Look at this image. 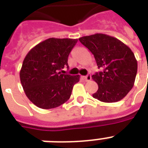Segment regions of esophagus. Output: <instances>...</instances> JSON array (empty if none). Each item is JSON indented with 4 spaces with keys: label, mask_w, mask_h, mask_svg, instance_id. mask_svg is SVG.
<instances>
[{
    "label": "esophagus",
    "mask_w": 148,
    "mask_h": 148,
    "mask_svg": "<svg viewBox=\"0 0 148 148\" xmlns=\"http://www.w3.org/2000/svg\"><path fill=\"white\" fill-rule=\"evenodd\" d=\"M84 80H85L86 81H90V80H91V76H90V74H88L87 76L84 77Z\"/></svg>",
    "instance_id": "1"
}]
</instances>
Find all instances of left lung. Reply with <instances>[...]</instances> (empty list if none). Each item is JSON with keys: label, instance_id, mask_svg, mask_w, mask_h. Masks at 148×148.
Instances as JSON below:
<instances>
[{"label": "left lung", "instance_id": "8db88e82", "mask_svg": "<svg viewBox=\"0 0 148 148\" xmlns=\"http://www.w3.org/2000/svg\"><path fill=\"white\" fill-rule=\"evenodd\" d=\"M80 42L94 54L102 71L92 75L98 89L93 97L105 103L117 102L132 89L138 71L134 54L117 38L95 34L79 38Z\"/></svg>", "mask_w": 148, "mask_h": 148}]
</instances>
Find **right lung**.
I'll return each instance as SVG.
<instances>
[{"mask_svg":"<svg viewBox=\"0 0 148 148\" xmlns=\"http://www.w3.org/2000/svg\"><path fill=\"white\" fill-rule=\"evenodd\" d=\"M77 39L48 38L34 47L24 58L20 79L25 95L37 107L51 109L70 98L79 75L64 74L60 71Z\"/></svg>","mask_w":148,"mask_h":148,"instance_id":"right-lung-1","label":"right lung"}]
</instances>
